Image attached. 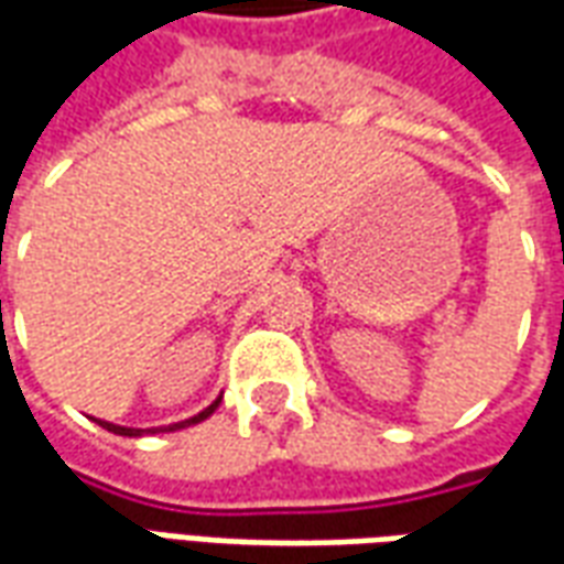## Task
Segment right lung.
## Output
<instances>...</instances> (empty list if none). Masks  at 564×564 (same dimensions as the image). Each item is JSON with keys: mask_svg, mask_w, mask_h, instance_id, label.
Returning a JSON list of instances; mask_svg holds the SVG:
<instances>
[{"mask_svg": "<svg viewBox=\"0 0 564 564\" xmlns=\"http://www.w3.org/2000/svg\"><path fill=\"white\" fill-rule=\"evenodd\" d=\"M220 399H223V395H220ZM220 399H217L214 404H208L205 411H198L196 416H189V420H184V423H174V425H156V429H129V425L105 423V420H96V423L102 425V429H108V432H115V435H123V437H141L144 432H148V435H156V432H174V429H186V425H196V423H202V420H208V416L217 411Z\"/></svg>", "mask_w": 564, "mask_h": 564, "instance_id": "right-lung-1", "label": "right lung"}]
</instances>
